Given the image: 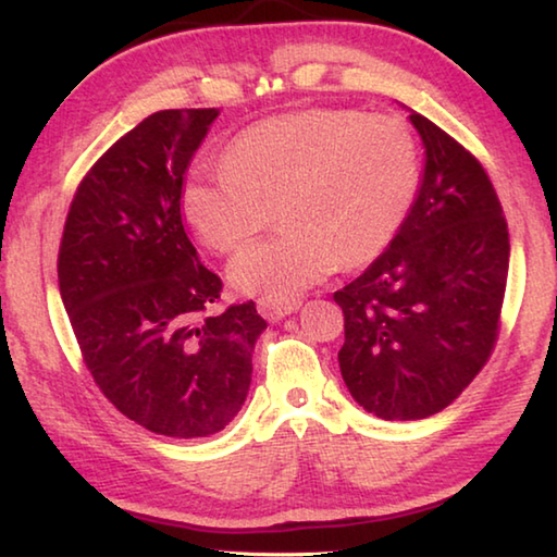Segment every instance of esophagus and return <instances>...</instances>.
Returning a JSON list of instances; mask_svg holds the SVG:
<instances>
[{"label": "esophagus", "mask_w": 557, "mask_h": 557, "mask_svg": "<svg viewBox=\"0 0 557 557\" xmlns=\"http://www.w3.org/2000/svg\"><path fill=\"white\" fill-rule=\"evenodd\" d=\"M259 313L271 320V323H276V320L286 318L290 313H296L300 308V300L298 298H290V300H281V298H271V296H261L259 298Z\"/></svg>", "instance_id": "34e87169"}]
</instances>
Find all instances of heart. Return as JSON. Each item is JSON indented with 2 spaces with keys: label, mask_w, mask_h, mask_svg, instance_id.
Segmentation results:
<instances>
[{
  "label": "heart",
  "mask_w": 557,
  "mask_h": 557,
  "mask_svg": "<svg viewBox=\"0 0 557 557\" xmlns=\"http://www.w3.org/2000/svg\"><path fill=\"white\" fill-rule=\"evenodd\" d=\"M421 188L416 134L392 114L304 110L261 120L218 163L183 185V210L212 251L232 253L267 227L278 205L284 230L251 244L230 267L247 294L288 300L345 267H364L401 232Z\"/></svg>",
  "instance_id": "heart-1"
}]
</instances>
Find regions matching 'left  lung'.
<instances>
[{
    "mask_svg": "<svg viewBox=\"0 0 557 557\" xmlns=\"http://www.w3.org/2000/svg\"><path fill=\"white\" fill-rule=\"evenodd\" d=\"M425 171L411 212L362 276L335 290L339 372L364 411L418 421L460 396L494 352L509 276V230L472 151L423 114Z\"/></svg>",
    "mask_w": 557,
    "mask_h": 557,
    "instance_id": "1",
    "label": "left lung"
}]
</instances>
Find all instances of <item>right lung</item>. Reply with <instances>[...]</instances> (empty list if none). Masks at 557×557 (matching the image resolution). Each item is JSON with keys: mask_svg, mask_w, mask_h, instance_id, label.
I'll return each instance as SVG.
<instances>
[{"mask_svg": "<svg viewBox=\"0 0 557 557\" xmlns=\"http://www.w3.org/2000/svg\"><path fill=\"white\" fill-rule=\"evenodd\" d=\"M218 110H161L116 139L77 185L58 286L83 364L146 431L205 437L239 413L267 320L222 305L183 227V175Z\"/></svg>", "mask_w": 557, "mask_h": 557, "instance_id": "1", "label": "right lung"}]
</instances>
